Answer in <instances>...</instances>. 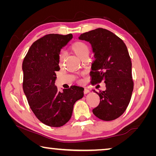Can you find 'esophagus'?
<instances>
[{
    "mask_svg": "<svg viewBox=\"0 0 156 156\" xmlns=\"http://www.w3.org/2000/svg\"><path fill=\"white\" fill-rule=\"evenodd\" d=\"M89 92V89H88V88H84V94H88Z\"/></svg>",
    "mask_w": 156,
    "mask_h": 156,
    "instance_id": "1",
    "label": "esophagus"
}]
</instances>
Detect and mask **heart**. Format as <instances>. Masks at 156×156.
I'll list each match as a JSON object with an SVG mask.
<instances>
[{
	"label": "heart",
	"instance_id": "1",
	"mask_svg": "<svg viewBox=\"0 0 156 156\" xmlns=\"http://www.w3.org/2000/svg\"><path fill=\"white\" fill-rule=\"evenodd\" d=\"M71 49L72 51L77 55V56L81 59L83 56L87 54H89V48L88 45L83 42H76L71 46ZM64 59V54L63 52H61L59 55V62L62 63Z\"/></svg>",
	"mask_w": 156,
	"mask_h": 156
}]
</instances>
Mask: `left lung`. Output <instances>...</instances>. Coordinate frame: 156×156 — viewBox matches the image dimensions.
I'll return each mask as SVG.
<instances>
[{
  "instance_id": "1",
  "label": "left lung",
  "mask_w": 156,
  "mask_h": 156,
  "mask_svg": "<svg viewBox=\"0 0 156 156\" xmlns=\"http://www.w3.org/2000/svg\"><path fill=\"white\" fill-rule=\"evenodd\" d=\"M79 40L90 43L94 54L92 84L105 80L106 90L100 91V103L92 112L99 119L115 120L125 112L130 102L133 82L131 61L125 43L114 34L98 28L82 34Z\"/></svg>"
}]
</instances>
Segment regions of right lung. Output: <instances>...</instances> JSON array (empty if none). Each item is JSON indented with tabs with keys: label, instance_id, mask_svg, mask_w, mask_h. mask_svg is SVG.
<instances>
[{
	"label": "right lung",
	"instance_id": "add662e5",
	"mask_svg": "<svg viewBox=\"0 0 156 156\" xmlns=\"http://www.w3.org/2000/svg\"><path fill=\"white\" fill-rule=\"evenodd\" d=\"M72 38V34L44 36L31 44L23 62V88L29 105L41 122L53 127L65 125L75 102L84 96L81 87L73 85L60 92L55 85L60 50Z\"/></svg>",
	"mask_w": 156,
	"mask_h": 156
}]
</instances>
